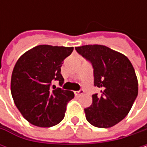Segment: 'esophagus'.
Here are the masks:
<instances>
[{"mask_svg": "<svg viewBox=\"0 0 147 147\" xmlns=\"http://www.w3.org/2000/svg\"><path fill=\"white\" fill-rule=\"evenodd\" d=\"M83 93H84V90H83L82 88H81L80 90H78V91H76V92H75V95H76V96H77V97H79V96H81L82 94H83Z\"/></svg>", "mask_w": 147, "mask_h": 147, "instance_id": "1", "label": "esophagus"}]
</instances>
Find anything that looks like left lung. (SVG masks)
Instances as JSON below:
<instances>
[{"mask_svg": "<svg viewBox=\"0 0 147 147\" xmlns=\"http://www.w3.org/2000/svg\"><path fill=\"white\" fill-rule=\"evenodd\" d=\"M76 52L94 69V85L101 94L92 95V105L84 109L88 122L97 128H110L129 112L138 95V81L129 59L102 45H85Z\"/></svg>", "mask_w": 147, "mask_h": 147, "instance_id": "8db88e82", "label": "left lung"}]
</instances>
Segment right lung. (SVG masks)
I'll use <instances>...</instances> for the list:
<instances>
[{"instance_id":"right-lung-1","label":"right lung","mask_w":147,"mask_h":147,"mask_svg":"<svg viewBox=\"0 0 147 147\" xmlns=\"http://www.w3.org/2000/svg\"><path fill=\"white\" fill-rule=\"evenodd\" d=\"M73 47L40 45L24 53L15 65L11 93L22 116L31 124L48 128L59 123L66 111V105L74 93L56 88L61 87L64 78L60 73L63 61Z\"/></svg>"}]
</instances>
